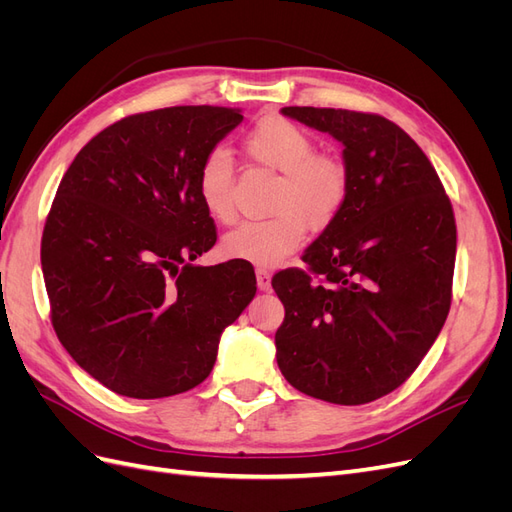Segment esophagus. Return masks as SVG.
Instances as JSON below:
<instances>
[{
	"label": "esophagus",
	"mask_w": 512,
	"mask_h": 512,
	"mask_svg": "<svg viewBox=\"0 0 512 512\" xmlns=\"http://www.w3.org/2000/svg\"><path fill=\"white\" fill-rule=\"evenodd\" d=\"M256 282L260 290H269L271 288V271L265 267H256Z\"/></svg>",
	"instance_id": "34e87169"
}]
</instances>
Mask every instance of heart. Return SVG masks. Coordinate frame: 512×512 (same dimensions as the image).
Segmentation results:
<instances>
[{
    "label": "heart",
    "instance_id": "b5f03b06",
    "mask_svg": "<svg viewBox=\"0 0 512 512\" xmlns=\"http://www.w3.org/2000/svg\"><path fill=\"white\" fill-rule=\"evenodd\" d=\"M245 151L282 175L271 198V218L230 230L222 241L224 254L252 265H280L303 245L307 228L322 232L339 218L350 192L348 168L331 153L314 151L312 136L284 117L256 123ZM196 192L213 220L235 218V164L224 147L211 149L200 162Z\"/></svg>",
    "mask_w": 512,
    "mask_h": 512
}]
</instances>
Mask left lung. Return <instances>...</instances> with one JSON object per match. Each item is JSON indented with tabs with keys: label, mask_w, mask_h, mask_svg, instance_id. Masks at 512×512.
Wrapping results in <instances>:
<instances>
[{
	"label": "left lung",
	"mask_w": 512,
	"mask_h": 512,
	"mask_svg": "<svg viewBox=\"0 0 512 512\" xmlns=\"http://www.w3.org/2000/svg\"><path fill=\"white\" fill-rule=\"evenodd\" d=\"M282 113L344 145L350 192L339 218L273 275L286 316L277 365L301 393L359 406L404 384L453 299L457 226L429 158L397 123L346 108Z\"/></svg>",
	"instance_id": "8db88e82"
}]
</instances>
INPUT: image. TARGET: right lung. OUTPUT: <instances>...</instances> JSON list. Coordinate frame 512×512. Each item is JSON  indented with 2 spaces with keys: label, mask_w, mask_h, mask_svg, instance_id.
<instances>
[{
  "label": "right lung",
  "mask_w": 512,
  "mask_h": 512,
  "mask_svg": "<svg viewBox=\"0 0 512 512\" xmlns=\"http://www.w3.org/2000/svg\"><path fill=\"white\" fill-rule=\"evenodd\" d=\"M241 119L226 106L128 115L91 138L59 183L40 247L51 322L72 359L117 395L194 389L254 299L250 262L192 265L218 241L198 166Z\"/></svg>",
  "instance_id": "right-lung-1"
}]
</instances>
